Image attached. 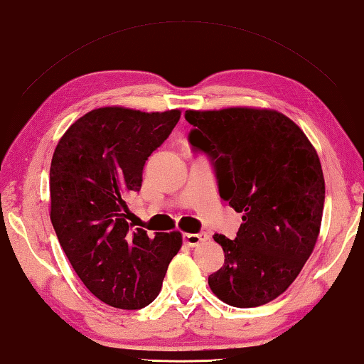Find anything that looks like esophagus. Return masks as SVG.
<instances>
[{"label":"esophagus","instance_id":"34e87169","mask_svg":"<svg viewBox=\"0 0 364 364\" xmlns=\"http://www.w3.org/2000/svg\"><path fill=\"white\" fill-rule=\"evenodd\" d=\"M210 238L206 232H200V234H183V242L187 243L188 247H196L200 245L201 242H205Z\"/></svg>","mask_w":364,"mask_h":364}]
</instances>
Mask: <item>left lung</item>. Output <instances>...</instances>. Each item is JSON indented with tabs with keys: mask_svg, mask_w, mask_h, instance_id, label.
I'll return each instance as SVG.
<instances>
[{
	"mask_svg": "<svg viewBox=\"0 0 364 364\" xmlns=\"http://www.w3.org/2000/svg\"><path fill=\"white\" fill-rule=\"evenodd\" d=\"M188 141L211 158L221 198L242 224L237 237L214 234L224 264L208 277L213 294L237 308L269 303L289 289L316 245L324 176L314 146L274 109L186 111Z\"/></svg>",
	"mask_w": 364,
	"mask_h": 364,
	"instance_id": "8db88e82",
	"label": "left lung"
}]
</instances>
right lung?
<instances>
[{
  "label": "right lung",
  "instance_id": "1",
  "mask_svg": "<svg viewBox=\"0 0 364 364\" xmlns=\"http://www.w3.org/2000/svg\"><path fill=\"white\" fill-rule=\"evenodd\" d=\"M181 111L93 109L59 140L50 169L51 224L83 285L106 305L140 309L156 299L181 232L134 229L127 196L139 192L150 154Z\"/></svg>",
  "mask_w": 364,
  "mask_h": 364
}]
</instances>
